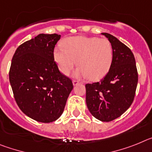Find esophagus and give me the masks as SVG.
Listing matches in <instances>:
<instances>
[{
	"mask_svg": "<svg viewBox=\"0 0 152 152\" xmlns=\"http://www.w3.org/2000/svg\"><path fill=\"white\" fill-rule=\"evenodd\" d=\"M79 83H79V81H77V80H72V84H73V86H76Z\"/></svg>",
	"mask_w": 152,
	"mask_h": 152,
	"instance_id": "esophagus-1",
	"label": "esophagus"
}]
</instances>
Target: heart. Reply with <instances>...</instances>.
I'll list each match as a JSON object with an SVG mask.
<instances>
[{
	"instance_id": "obj_1",
	"label": "heart",
	"mask_w": 152,
	"mask_h": 152,
	"mask_svg": "<svg viewBox=\"0 0 152 152\" xmlns=\"http://www.w3.org/2000/svg\"><path fill=\"white\" fill-rule=\"evenodd\" d=\"M63 48L53 50V59L58 68L68 76L78 63L74 72L76 78L97 81L109 71L113 60V46L109 39L96 37L77 36L65 39Z\"/></svg>"
}]
</instances>
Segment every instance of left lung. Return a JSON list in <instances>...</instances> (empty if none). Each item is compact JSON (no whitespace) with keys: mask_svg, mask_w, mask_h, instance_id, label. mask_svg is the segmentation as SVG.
Returning a JSON list of instances; mask_svg holds the SVG:
<instances>
[{"mask_svg":"<svg viewBox=\"0 0 152 152\" xmlns=\"http://www.w3.org/2000/svg\"><path fill=\"white\" fill-rule=\"evenodd\" d=\"M102 34L113 46V63L101 81L86 85V102L95 118L110 122L131 106L138 84V71L131 50L113 35Z\"/></svg>","mask_w":152,"mask_h":152,"instance_id":"8db88e82","label":"left lung"}]
</instances>
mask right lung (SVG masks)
<instances>
[{"label": "right lung", "instance_id": "1", "mask_svg": "<svg viewBox=\"0 0 152 152\" xmlns=\"http://www.w3.org/2000/svg\"><path fill=\"white\" fill-rule=\"evenodd\" d=\"M56 34H40L20 45L12 58L9 80L20 110L37 122L49 123L63 114L73 86L53 59Z\"/></svg>", "mask_w": 152, "mask_h": 152}]
</instances>
